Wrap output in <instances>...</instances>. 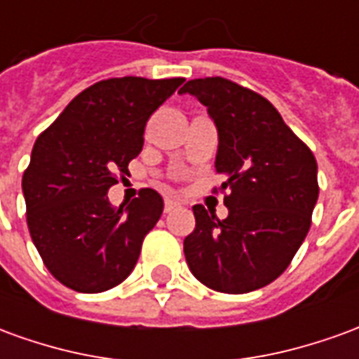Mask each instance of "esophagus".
<instances>
[{
	"label": "esophagus",
	"mask_w": 359,
	"mask_h": 359,
	"mask_svg": "<svg viewBox=\"0 0 359 359\" xmlns=\"http://www.w3.org/2000/svg\"><path fill=\"white\" fill-rule=\"evenodd\" d=\"M177 205H179V203L175 202V200H165V213H171L172 210H177Z\"/></svg>",
	"instance_id": "1"
}]
</instances>
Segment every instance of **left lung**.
I'll return each mask as SVG.
<instances>
[{
    "instance_id": "obj_1",
    "label": "left lung",
    "mask_w": 359,
    "mask_h": 359,
    "mask_svg": "<svg viewBox=\"0 0 359 359\" xmlns=\"http://www.w3.org/2000/svg\"><path fill=\"white\" fill-rule=\"evenodd\" d=\"M219 130L215 171L225 175L229 217L194 205L187 264L202 285L225 294L257 290L280 277L311 225L317 161L264 95L223 76L188 81ZM217 192V188H215Z\"/></svg>"
}]
</instances>
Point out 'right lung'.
<instances>
[{
	"label": "right lung",
	"mask_w": 359,
	"mask_h": 359,
	"mask_svg": "<svg viewBox=\"0 0 359 359\" xmlns=\"http://www.w3.org/2000/svg\"><path fill=\"white\" fill-rule=\"evenodd\" d=\"M184 79H107L82 90L43 130L22 175L27 225L43 265L67 288L103 292L121 285L163 198L142 188L115 210L107 190L144 146L149 115Z\"/></svg>",
	"instance_id": "add662e5"
}]
</instances>
